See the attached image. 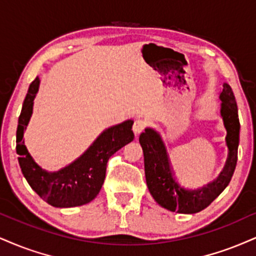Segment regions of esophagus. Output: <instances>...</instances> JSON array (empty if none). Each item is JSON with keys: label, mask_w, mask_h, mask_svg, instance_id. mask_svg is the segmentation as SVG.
<instances>
[{"label": "esophagus", "mask_w": 256, "mask_h": 256, "mask_svg": "<svg viewBox=\"0 0 256 256\" xmlns=\"http://www.w3.org/2000/svg\"><path fill=\"white\" fill-rule=\"evenodd\" d=\"M146 128V122L138 119V120H136V122H134L132 130H134V134H136V136H138V134H142V132L144 131V128Z\"/></svg>", "instance_id": "1"}]
</instances>
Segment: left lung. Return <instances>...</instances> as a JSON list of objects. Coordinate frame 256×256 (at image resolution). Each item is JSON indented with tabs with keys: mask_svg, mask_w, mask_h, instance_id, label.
I'll return each instance as SVG.
<instances>
[{
	"mask_svg": "<svg viewBox=\"0 0 256 256\" xmlns=\"http://www.w3.org/2000/svg\"><path fill=\"white\" fill-rule=\"evenodd\" d=\"M220 116L226 130V146L229 155L217 180L198 190H188L178 184L169 161L167 149L158 132L146 128L140 136L144 154V170L148 188L152 198L162 208L178 214H196L204 210L226 190L232 180L237 163L240 142V120L235 96L228 83L220 94Z\"/></svg>",
	"mask_w": 256,
	"mask_h": 256,
	"instance_id": "1",
	"label": "left lung"
}]
</instances>
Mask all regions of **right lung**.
Masks as SVG:
<instances>
[{
    "instance_id": "right-lung-1",
    "label": "right lung",
    "mask_w": 256,
    "mask_h": 256,
    "mask_svg": "<svg viewBox=\"0 0 256 256\" xmlns=\"http://www.w3.org/2000/svg\"><path fill=\"white\" fill-rule=\"evenodd\" d=\"M39 78L30 84L19 116L16 152L24 176L32 190L54 208H74L88 204L98 194L106 176L107 162L113 154L134 140L132 120L104 130L81 158L58 172H48L36 163L24 143V131L33 112V100Z\"/></svg>"
}]
</instances>
